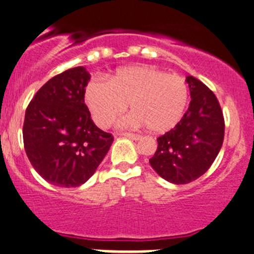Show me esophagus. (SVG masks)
<instances>
[{"mask_svg": "<svg viewBox=\"0 0 254 254\" xmlns=\"http://www.w3.org/2000/svg\"><path fill=\"white\" fill-rule=\"evenodd\" d=\"M119 136H124V137H127V138H131V140L134 141H138L141 138L140 135H135V134H130V132H120V134H117Z\"/></svg>", "mask_w": 254, "mask_h": 254, "instance_id": "esophagus-1", "label": "esophagus"}]
</instances>
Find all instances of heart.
Here are the masks:
<instances>
[{"mask_svg":"<svg viewBox=\"0 0 254 254\" xmlns=\"http://www.w3.org/2000/svg\"><path fill=\"white\" fill-rule=\"evenodd\" d=\"M85 103L100 127H108L129 106L131 113L119 120L122 127H147L162 134L183 119L189 103L185 80L149 65L117 69L107 81L91 80Z\"/></svg>","mask_w":254,"mask_h":254,"instance_id":"1","label":"heart"}]
</instances>
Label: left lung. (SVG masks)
I'll list each match as a JSON object with an SVG mask.
<instances>
[{
	"label": "left lung",
	"mask_w": 254,
	"mask_h": 254,
	"mask_svg": "<svg viewBox=\"0 0 254 254\" xmlns=\"http://www.w3.org/2000/svg\"><path fill=\"white\" fill-rule=\"evenodd\" d=\"M189 109L174 129L157 138L149 164L164 180L176 185L202 176L217 158L224 140V117L215 95L203 82L188 76Z\"/></svg>",
	"instance_id": "obj_1"
}]
</instances>
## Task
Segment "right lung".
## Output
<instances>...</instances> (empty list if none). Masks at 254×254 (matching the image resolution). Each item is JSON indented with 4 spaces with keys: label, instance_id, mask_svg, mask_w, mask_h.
<instances>
[{
    "label": "right lung",
    "instance_id": "right-lung-1",
    "mask_svg": "<svg viewBox=\"0 0 254 254\" xmlns=\"http://www.w3.org/2000/svg\"><path fill=\"white\" fill-rule=\"evenodd\" d=\"M90 78L84 66L68 69L50 79L26 108V156L55 186L76 188L86 183L113 142V136L96 127L85 105Z\"/></svg>",
    "mask_w": 254,
    "mask_h": 254
}]
</instances>
